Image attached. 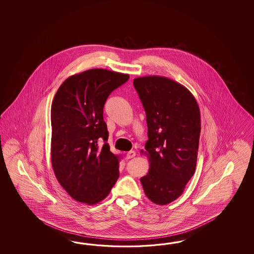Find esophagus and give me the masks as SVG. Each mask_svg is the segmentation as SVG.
Returning <instances> with one entry per match:
<instances>
[{
	"label": "esophagus",
	"instance_id": "obj_1",
	"mask_svg": "<svg viewBox=\"0 0 254 254\" xmlns=\"http://www.w3.org/2000/svg\"><path fill=\"white\" fill-rule=\"evenodd\" d=\"M136 155V152L134 151H129L127 152V154H126V158L129 160V159H131V158H133Z\"/></svg>",
	"mask_w": 254,
	"mask_h": 254
}]
</instances>
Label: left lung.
<instances>
[{
  "label": "left lung",
  "instance_id": "left-lung-1",
  "mask_svg": "<svg viewBox=\"0 0 254 254\" xmlns=\"http://www.w3.org/2000/svg\"><path fill=\"white\" fill-rule=\"evenodd\" d=\"M133 85L145 110L149 138L140 151L150 169L140 183L152 202L166 205L183 194L194 174L200 108L186 87L166 77L135 78Z\"/></svg>",
  "mask_w": 254,
  "mask_h": 254
}]
</instances>
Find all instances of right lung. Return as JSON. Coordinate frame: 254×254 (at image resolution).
I'll use <instances>...</instances> for the list:
<instances>
[{"mask_svg": "<svg viewBox=\"0 0 254 254\" xmlns=\"http://www.w3.org/2000/svg\"><path fill=\"white\" fill-rule=\"evenodd\" d=\"M129 74L91 69L67 78L52 103L51 160L54 174L72 199L94 205L119 178V156L110 151L103 106Z\"/></svg>", "mask_w": 254, "mask_h": 254, "instance_id": "obj_1", "label": "right lung"}]
</instances>
